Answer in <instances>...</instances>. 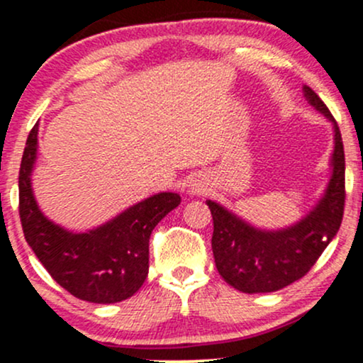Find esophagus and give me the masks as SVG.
<instances>
[{
	"mask_svg": "<svg viewBox=\"0 0 363 363\" xmlns=\"http://www.w3.org/2000/svg\"><path fill=\"white\" fill-rule=\"evenodd\" d=\"M203 191V186L200 184V182H193V184L189 186V193L191 194H200Z\"/></svg>",
	"mask_w": 363,
	"mask_h": 363,
	"instance_id": "34e87169",
	"label": "esophagus"
}]
</instances>
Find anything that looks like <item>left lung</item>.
<instances>
[{
	"label": "left lung",
	"instance_id": "1",
	"mask_svg": "<svg viewBox=\"0 0 363 363\" xmlns=\"http://www.w3.org/2000/svg\"><path fill=\"white\" fill-rule=\"evenodd\" d=\"M303 96L334 129L330 179L317 205L296 224L260 229L206 200L213 218L212 250L218 274L241 293H272L293 284L312 269L340 230L345 210V150L340 127L315 91L303 86Z\"/></svg>",
	"mask_w": 363,
	"mask_h": 363
}]
</instances>
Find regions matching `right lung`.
<instances>
[{
  "mask_svg": "<svg viewBox=\"0 0 363 363\" xmlns=\"http://www.w3.org/2000/svg\"><path fill=\"white\" fill-rule=\"evenodd\" d=\"M38 123L23 150L18 174V212L23 236L50 276L89 303H117L133 296L150 269L151 230L181 203L177 193H158L129 206L105 224L74 233L55 224L38 206L33 175Z\"/></svg>",
  "mask_w": 363,
  "mask_h": 363,
  "instance_id": "obj_1",
  "label": "right lung"
}]
</instances>
